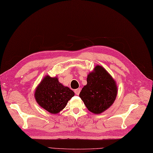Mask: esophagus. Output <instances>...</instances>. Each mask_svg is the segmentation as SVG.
I'll return each mask as SVG.
<instances>
[{"instance_id": "34e87169", "label": "esophagus", "mask_w": 153, "mask_h": 153, "mask_svg": "<svg viewBox=\"0 0 153 153\" xmlns=\"http://www.w3.org/2000/svg\"><path fill=\"white\" fill-rule=\"evenodd\" d=\"M80 92H81V89L80 88H77V89L75 90V91H74V92H75V94H76V95H79Z\"/></svg>"}]
</instances>
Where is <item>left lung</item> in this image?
<instances>
[{
	"label": "left lung",
	"mask_w": 153,
	"mask_h": 153,
	"mask_svg": "<svg viewBox=\"0 0 153 153\" xmlns=\"http://www.w3.org/2000/svg\"><path fill=\"white\" fill-rule=\"evenodd\" d=\"M87 84L79 94L88 110L94 114L106 111L114 103L117 96L115 81L107 70L97 65L87 76Z\"/></svg>",
	"instance_id": "left-lung-1"
}]
</instances>
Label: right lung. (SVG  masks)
I'll return each mask as SVG.
<instances>
[{"instance_id": "1", "label": "right lung", "mask_w": 153, "mask_h": 153, "mask_svg": "<svg viewBox=\"0 0 153 153\" xmlns=\"http://www.w3.org/2000/svg\"><path fill=\"white\" fill-rule=\"evenodd\" d=\"M74 96L72 90L60 83L57 77L48 76L44 77L35 92L38 104L51 114L62 111Z\"/></svg>"}]
</instances>
